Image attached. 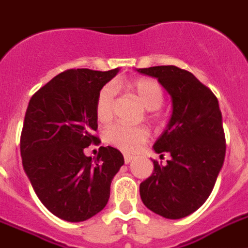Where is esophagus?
Returning <instances> with one entry per match:
<instances>
[{
    "instance_id": "34e87169",
    "label": "esophagus",
    "mask_w": 248,
    "mask_h": 248,
    "mask_svg": "<svg viewBox=\"0 0 248 248\" xmlns=\"http://www.w3.org/2000/svg\"><path fill=\"white\" fill-rule=\"evenodd\" d=\"M133 158H134V157H133V156H130V155H124V162H125V163L132 162V161H133Z\"/></svg>"
}]
</instances>
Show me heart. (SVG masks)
<instances>
[{
    "mask_svg": "<svg viewBox=\"0 0 248 248\" xmlns=\"http://www.w3.org/2000/svg\"><path fill=\"white\" fill-rule=\"evenodd\" d=\"M128 89L142 102L147 110H157L163 102V90L157 81L137 78L128 82ZM115 89L112 85L104 86L97 93L95 104L96 118L100 123H108L112 116ZM149 138L146 126H130L114 124L105 132L106 142L123 152H134Z\"/></svg>",
    "mask_w": 248,
    "mask_h": 248,
    "instance_id": "heart-1",
    "label": "heart"
}]
</instances>
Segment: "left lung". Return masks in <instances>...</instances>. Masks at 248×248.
<instances>
[{"instance_id": "left-lung-1", "label": "left lung", "mask_w": 248, "mask_h": 248, "mask_svg": "<svg viewBox=\"0 0 248 248\" xmlns=\"http://www.w3.org/2000/svg\"><path fill=\"white\" fill-rule=\"evenodd\" d=\"M169 92L172 114L153 149L171 159H153L152 175L139 186L143 204L167 219L190 216L212 193L226 156L222 112L216 95L189 71L175 65L137 69Z\"/></svg>"}]
</instances>
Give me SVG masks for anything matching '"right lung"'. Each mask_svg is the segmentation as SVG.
<instances>
[{
	"mask_svg": "<svg viewBox=\"0 0 248 248\" xmlns=\"http://www.w3.org/2000/svg\"><path fill=\"white\" fill-rule=\"evenodd\" d=\"M119 68L68 69L32 95L20 139L22 166L46 209L67 222H83L101 212L124 157L100 147L96 157L85 148L99 144L95 112L100 90Z\"/></svg>",
	"mask_w": 248,
	"mask_h": 248,
	"instance_id": "add662e5",
	"label": "right lung"
}]
</instances>
